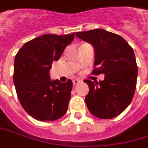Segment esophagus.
<instances>
[{"instance_id":"obj_1","label":"esophagus","mask_w":148,"mask_h":148,"mask_svg":"<svg viewBox=\"0 0 148 148\" xmlns=\"http://www.w3.org/2000/svg\"><path fill=\"white\" fill-rule=\"evenodd\" d=\"M80 82V80H73V84H74V85H76V84H79Z\"/></svg>"}]
</instances>
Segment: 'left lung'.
<instances>
[{"instance_id":"left-lung-1","label":"left lung","mask_w":148,"mask_h":148,"mask_svg":"<svg viewBox=\"0 0 148 148\" xmlns=\"http://www.w3.org/2000/svg\"><path fill=\"white\" fill-rule=\"evenodd\" d=\"M77 37L95 50L92 75L104 74V80H84L89 88L85 102L92 114L102 119L117 117L134 97L138 66L133 48L123 37L103 29L76 32Z\"/></svg>"}]
</instances>
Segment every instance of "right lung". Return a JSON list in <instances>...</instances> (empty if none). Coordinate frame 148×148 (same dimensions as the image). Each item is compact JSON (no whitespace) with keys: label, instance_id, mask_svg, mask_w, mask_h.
I'll list each match as a JSON object with an SVG mask.
<instances>
[{"label":"right lung","instance_id":"1","mask_svg":"<svg viewBox=\"0 0 148 148\" xmlns=\"http://www.w3.org/2000/svg\"><path fill=\"white\" fill-rule=\"evenodd\" d=\"M75 34H47L25 42L14 60V82L21 106L32 118L42 122L55 121L68 110L72 81L50 80L49 71L59 60Z\"/></svg>","mask_w":148,"mask_h":148}]
</instances>
